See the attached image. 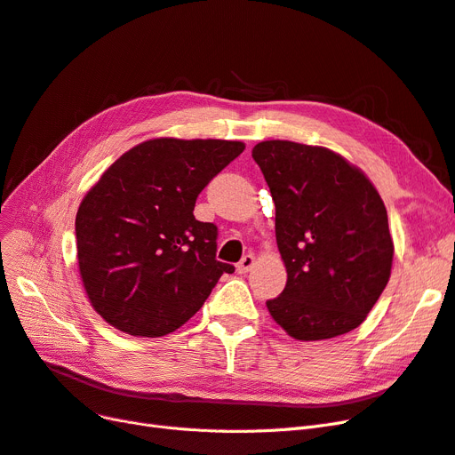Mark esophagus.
<instances>
[{
  "label": "esophagus",
  "instance_id": "obj_1",
  "mask_svg": "<svg viewBox=\"0 0 455 455\" xmlns=\"http://www.w3.org/2000/svg\"><path fill=\"white\" fill-rule=\"evenodd\" d=\"M254 263H256V258H254L252 254H246V256H243V259L237 263V271H239V273H248L250 269L254 267Z\"/></svg>",
  "mask_w": 455,
  "mask_h": 455
}]
</instances>
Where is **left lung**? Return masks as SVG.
<instances>
[{
  "label": "left lung",
  "mask_w": 455,
  "mask_h": 455,
  "mask_svg": "<svg viewBox=\"0 0 455 455\" xmlns=\"http://www.w3.org/2000/svg\"><path fill=\"white\" fill-rule=\"evenodd\" d=\"M252 158L275 201V231L288 273L267 301L297 340L333 339L359 327L384 291L394 239L377 188L362 169L325 147L261 140Z\"/></svg>",
  "instance_id": "obj_1"
}]
</instances>
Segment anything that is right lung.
I'll return each instance as SVG.
<instances>
[{"label": "right lung", "mask_w": 455, "mask_h": 455, "mask_svg": "<svg viewBox=\"0 0 455 455\" xmlns=\"http://www.w3.org/2000/svg\"><path fill=\"white\" fill-rule=\"evenodd\" d=\"M241 140L148 139L105 169L76 211V261L93 310L133 337H164L190 320L229 263L214 224L194 216L209 180Z\"/></svg>", "instance_id": "1"}]
</instances>
